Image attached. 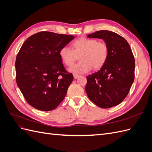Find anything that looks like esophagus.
<instances>
[{"label": "esophagus", "instance_id": "1", "mask_svg": "<svg viewBox=\"0 0 152 152\" xmlns=\"http://www.w3.org/2000/svg\"><path fill=\"white\" fill-rule=\"evenodd\" d=\"M80 75H77V74H75V73H74V74H73V77H74V79H77V78L78 77H79Z\"/></svg>", "mask_w": 152, "mask_h": 152}]
</instances>
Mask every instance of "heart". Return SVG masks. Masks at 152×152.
<instances>
[{"label":"heart","mask_w":152,"mask_h":152,"mask_svg":"<svg viewBox=\"0 0 152 152\" xmlns=\"http://www.w3.org/2000/svg\"><path fill=\"white\" fill-rule=\"evenodd\" d=\"M72 49L64 46L59 50V55L63 63L71 66L80 58V61L72 66L68 70L73 73H84L92 70L93 67L102 68L108 58V47L104 42L87 37H80L73 41Z\"/></svg>","instance_id":"b5f03b06"}]
</instances>
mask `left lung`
<instances>
[{
    "label": "left lung",
    "mask_w": 152,
    "mask_h": 152,
    "mask_svg": "<svg viewBox=\"0 0 152 152\" xmlns=\"http://www.w3.org/2000/svg\"><path fill=\"white\" fill-rule=\"evenodd\" d=\"M103 39L108 47V58L100 70L87 76L86 91L89 99L102 108L120 104L134 80L135 61L127 40L115 32L100 30L87 35Z\"/></svg>",
    "instance_id": "1"
}]
</instances>
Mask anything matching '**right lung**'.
<instances>
[{"instance_id": "obj_1", "label": "right lung", "mask_w": 152, "mask_h": 152, "mask_svg": "<svg viewBox=\"0 0 152 152\" xmlns=\"http://www.w3.org/2000/svg\"><path fill=\"white\" fill-rule=\"evenodd\" d=\"M75 37L40 31L27 39L15 63L17 85L30 105L41 111L56 108L73 80L59 57L60 49Z\"/></svg>"}]
</instances>
